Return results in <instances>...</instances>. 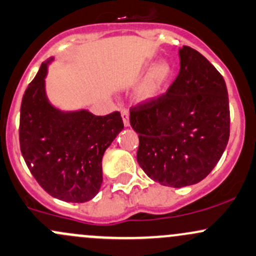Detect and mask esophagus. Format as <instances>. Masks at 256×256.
Returning a JSON list of instances; mask_svg holds the SVG:
<instances>
[{"instance_id":"esophagus-1","label":"esophagus","mask_w":256,"mask_h":256,"mask_svg":"<svg viewBox=\"0 0 256 256\" xmlns=\"http://www.w3.org/2000/svg\"><path fill=\"white\" fill-rule=\"evenodd\" d=\"M128 116H130V114H128V110L126 109V108H122V109H121V118H122L124 125L125 126L130 125V119H128Z\"/></svg>"}]
</instances>
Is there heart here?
I'll use <instances>...</instances> for the list:
<instances>
[{"mask_svg": "<svg viewBox=\"0 0 256 256\" xmlns=\"http://www.w3.org/2000/svg\"><path fill=\"white\" fill-rule=\"evenodd\" d=\"M154 61L142 64L140 71L148 72L136 90V96L141 102H152L166 92L173 77V66L169 61H160L156 66Z\"/></svg>", "mask_w": 256, "mask_h": 256, "instance_id": "heart-1", "label": "heart"}]
</instances>
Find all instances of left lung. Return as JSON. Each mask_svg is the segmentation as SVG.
Here are the masks:
<instances>
[{
	"label": "left lung",
	"instance_id": "left-lung-1",
	"mask_svg": "<svg viewBox=\"0 0 256 256\" xmlns=\"http://www.w3.org/2000/svg\"><path fill=\"white\" fill-rule=\"evenodd\" d=\"M180 70L166 93L130 109L138 134L137 162L150 179L170 188L196 184L211 173L230 138L226 82L205 56L179 49Z\"/></svg>",
	"mask_w": 256,
	"mask_h": 256
}]
</instances>
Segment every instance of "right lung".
I'll return each mask as SVG.
<instances>
[{"label":"right lung","mask_w":256,"mask_h":256,"mask_svg":"<svg viewBox=\"0 0 256 256\" xmlns=\"http://www.w3.org/2000/svg\"><path fill=\"white\" fill-rule=\"evenodd\" d=\"M52 60L42 64L22 99V156L40 186L52 198L86 202L100 189L104 152L124 122L119 112L96 116L86 109L62 112L51 106L45 77Z\"/></svg>","instance_id":"obj_1"}]
</instances>
